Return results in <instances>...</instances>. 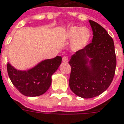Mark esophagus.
Here are the masks:
<instances>
[{
  "label": "esophagus",
  "mask_w": 124,
  "mask_h": 124,
  "mask_svg": "<svg viewBox=\"0 0 124 124\" xmlns=\"http://www.w3.org/2000/svg\"><path fill=\"white\" fill-rule=\"evenodd\" d=\"M62 62H68V56H63V57H62Z\"/></svg>",
  "instance_id": "esophagus-1"
}]
</instances>
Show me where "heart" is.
<instances>
[{
    "instance_id": "obj_1",
    "label": "heart",
    "mask_w": 124,
    "mask_h": 124,
    "mask_svg": "<svg viewBox=\"0 0 124 124\" xmlns=\"http://www.w3.org/2000/svg\"><path fill=\"white\" fill-rule=\"evenodd\" d=\"M91 31L87 27L74 26L67 30L66 38L71 40L72 48L75 50L81 49L87 46L90 40Z\"/></svg>"
}]
</instances>
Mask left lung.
<instances>
[{
  "label": "left lung",
  "mask_w": 124,
  "mask_h": 124,
  "mask_svg": "<svg viewBox=\"0 0 124 124\" xmlns=\"http://www.w3.org/2000/svg\"><path fill=\"white\" fill-rule=\"evenodd\" d=\"M89 22L93 30L92 42L77 51L69 62L70 89L83 99L93 98L105 91L113 80L116 66L112 38L101 25Z\"/></svg>",
  "instance_id": "left-lung-1"
}]
</instances>
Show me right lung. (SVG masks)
Instances as JSON below:
<instances>
[{
    "label": "right lung",
    "mask_w": 124,
    "mask_h": 124,
    "mask_svg": "<svg viewBox=\"0 0 124 124\" xmlns=\"http://www.w3.org/2000/svg\"><path fill=\"white\" fill-rule=\"evenodd\" d=\"M61 62L62 57L57 56L42 61L27 71L17 70L8 62L7 71L12 83L22 95L37 97L44 94L50 87L51 76L57 70Z\"/></svg>",
    "instance_id": "obj_1"
}]
</instances>
